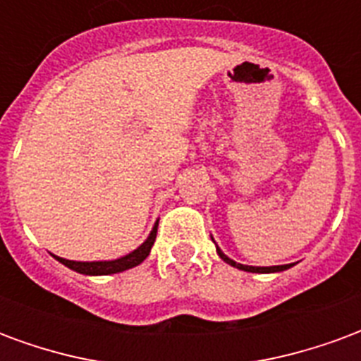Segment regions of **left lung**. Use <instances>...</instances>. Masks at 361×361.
Instances as JSON below:
<instances>
[{
	"label": "left lung",
	"instance_id": "8db88e82",
	"mask_svg": "<svg viewBox=\"0 0 361 361\" xmlns=\"http://www.w3.org/2000/svg\"><path fill=\"white\" fill-rule=\"evenodd\" d=\"M217 255L226 260L227 264H231V267L239 268V270H245V272H258V274H268V272H282V270H288V268L291 267V264H283V267H245V264H239V262H235V260H231L229 257H226L221 250L217 249Z\"/></svg>",
	"mask_w": 361,
	"mask_h": 361
}]
</instances>
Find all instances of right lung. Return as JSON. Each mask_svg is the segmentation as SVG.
Returning a JSON list of instances; mask_svg holds the SVG:
<instances>
[{"instance_id": "obj_1", "label": "right lung", "mask_w": 361, "mask_h": 361, "mask_svg": "<svg viewBox=\"0 0 361 361\" xmlns=\"http://www.w3.org/2000/svg\"><path fill=\"white\" fill-rule=\"evenodd\" d=\"M157 226L159 221L155 224L153 231L149 233V237L145 239L144 245H140L134 252H130L126 257L116 258V260H104V262H75V260H66V258L56 257V260H60L62 264H66L71 270H75L79 274L87 276H106V274H116V272H124L128 268H134L137 264H142L149 250H152L153 243H155V235H157Z\"/></svg>"}]
</instances>
